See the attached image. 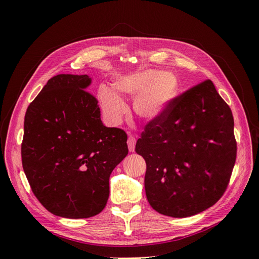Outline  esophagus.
<instances>
[{
    "instance_id": "obj_1",
    "label": "esophagus",
    "mask_w": 259,
    "mask_h": 259,
    "mask_svg": "<svg viewBox=\"0 0 259 259\" xmlns=\"http://www.w3.org/2000/svg\"><path fill=\"white\" fill-rule=\"evenodd\" d=\"M135 145H136V139H135V137L130 136L128 139H127V146H128L130 152H134V151H135Z\"/></svg>"
}]
</instances>
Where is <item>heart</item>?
<instances>
[{"mask_svg":"<svg viewBox=\"0 0 259 259\" xmlns=\"http://www.w3.org/2000/svg\"><path fill=\"white\" fill-rule=\"evenodd\" d=\"M179 82L170 71L149 69L120 76L113 83V91L101 86L98 99L107 121L116 125L126 113L127 107L120 96L134 98L133 109L140 119L153 121L166 111L177 95Z\"/></svg>","mask_w":259,"mask_h":259,"instance_id":"b5f03b06","label":"heart"}]
</instances>
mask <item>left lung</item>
I'll list each match as a JSON object with an SVG mask.
<instances>
[{
    "label": "left lung",
    "mask_w": 259,
    "mask_h": 259,
    "mask_svg": "<svg viewBox=\"0 0 259 259\" xmlns=\"http://www.w3.org/2000/svg\"><path fill=\"white\" fill-rule=\"evenodd\" d=\"M233 125L229 106L209 80L147 125L135 151L147 164L145 190L153 209L185 218L222 198L236 163Z\"/></svg>",
    "instance_id": "8db88e82"
}]
</instances>
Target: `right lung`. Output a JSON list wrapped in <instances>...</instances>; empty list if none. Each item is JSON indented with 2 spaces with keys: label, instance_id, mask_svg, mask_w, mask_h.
I'll list each match as a JSON object with an SVG mask.
<instances>
[{
  "label": "right lung",
  "instance_id": "right-lung-1",
  "mask_svg": "<svg viewBox=\"0 0 259 259\" xmlns=\"http://www.w3.org/2000/svg\"><path fill=\"white\" fill-rule=\"evenodd\" d=\"M89 75L52 77L25 115L22 167L33 193L52 214L89 218L109 198V178L127 155L125 132L107 127Z\"/></svg>",
  "mask_w": 259,
  "mask_h": 259
}]
</instances>
